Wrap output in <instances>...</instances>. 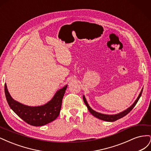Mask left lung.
<instances>
[{
	"instance_id": "left-lung-1",
	"label": "left lung",
	"mask_w": 151,
	"mask_h": 151,
	"mask_svg": "<svg viewBox=\"0 0 151 151\" xmlns=\"http://www.w3.org/2000/svg\"><path fill=\"white\" fill-rule=\"evenodd\" d=\"M142 91H143V88L142 89L139 95V96L137 97V99L135 101V102L132 104L131 106L128 108L127 109H125V110L119 113L118 114H115V115H106V114H103V113H98L97 111H96L94 110H93V109L91 108L89 105L88 104V102H87V100L84 96V95H83V101L85 103V104L86 105L87 108H88V110L89 111V112L92 114V115L96 117L97 118H98V119H100V120H104V121H106V122H115L118 119H120V118L125 116V115H127L128 113H129L132 109H133L134 108V106L136 105L137 103L138 102L139 98H140L141 95H142Z\"/></svg>"
}]
</instances>
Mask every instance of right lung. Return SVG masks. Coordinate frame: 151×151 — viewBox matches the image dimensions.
<instances>
[{
  "mask_svg": "<svg viewBox=\"0 0 151 151\" xmlns=\"http://www.w3.org/2000/svg\"><path fill=\"white\" fill-rule=\"evenodd\" d=\"M67 88V85L58 90L50 101L38 106H27L14 99L9 93L6 84L4 90L7 101L13 111L27 123L37 127L47 125L58 116Z\"/></svg>",
  "mask_w": 151,
  "mask_h": 151,
  "instance_id": "1",
  "label": "right lung"
}]
</instances>
